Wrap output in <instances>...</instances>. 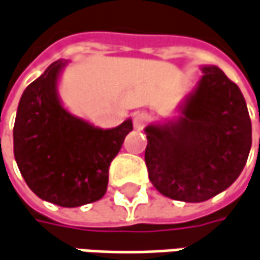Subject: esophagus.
Returning <instances> with one entry per match:
<instances>
[{"instance_id": "34e87169", "label": "esophagus", "mask_w": 260, "mask_h": 260, "mask_svg": "<svg viewBox=\"0 0 260 260\" xmlns=\"http://www.w3.org/2000/svg\"><path fill=\"white\" fill-rule=\"evenodd\" d=\"M148 121H149V115L146 112H143V111L135 112V115H133V124H135V127H136L137 130L143 128V125L148 123Z\"/></svg>"}]
</instances>
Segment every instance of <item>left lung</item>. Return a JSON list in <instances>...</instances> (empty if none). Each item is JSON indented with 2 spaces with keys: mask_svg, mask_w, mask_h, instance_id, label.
<instances>
[{
  "mask_svg": "<svg viewBox=\"0 0 260 260\" xmlns=\"http://www.w3.org/2000/svg\"><path fill=\"white\" fill-rule=\"evenodd\" d=\"M202 73L174 120L145 128L152 184L170 199L191 203L230 187L252 148V123L239 86L216 66H203Z\"/></svg>",
  "mask_w": 260,
  "mask_h": 260,
  "instance_id": "8db88e82",
  "label": "left lung"
}]
</instances>
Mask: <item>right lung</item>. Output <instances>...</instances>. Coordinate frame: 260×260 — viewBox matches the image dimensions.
<instances>
[{
	"mask_svg": "<svg viewBox=\"0 0 260 260\" xmlns=\"http://www.w3.org/2000/svg\"><path fill=\"white\" fill-rule=\"evenodd\" d=\"M67 61L52 62L20 98L13 130L14 158L26 184L46 202L76 208L99 201L111 161L133 130L132 120L99 128L66 110L58 79Z\"/></svg>",
	"mask_w": 260,
	"mask_h": 260,
	"instance_id": "right-lung-1",
	"label": "right lung"
}]
</instances>
